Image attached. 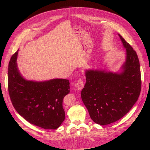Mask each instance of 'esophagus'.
<instances>
[{
  "instance_id": "obj_1",
  "label": "esophagus",
  "mask_w": 150,
  "mask_h": 150,
  "mask_svg": "<svg viewBox=\"0 0 150 150\" xmlns=\"http://www.w3.org/2000/svg\"><path fill=\"white\" fill-rule=\"evenodd\" d=\"M75 87L79 91L82 90V89L83 88V87H84V83H83V80H82V79L81 78L78 79V81L75 83Z\"/></svg>"
}]
</instances>
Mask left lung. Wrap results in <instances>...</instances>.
<instances>
[{
    "label": "left lung",
    "mask_w": 150,
    "mask_h": 150,
    "mask_svg": "<svg viewBox=\"0 0 150 150\" xmlns=\"http://www.w3.org/2000/svg\"><path fill=\"white\" fill-rule=\"evenodd\" d=\"M126 50V62L120 74L103 71L85 72L86 82L81 98L90 117L106 125L123 117L138 100L141 89L140 65L136 52L119 34Z\"/></svg>",
    "instance_id": "left-lung-1"
}]
</instances>
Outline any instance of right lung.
Listing matches in <instances>:
<instances>
[{
  "mask_svg": "<svg viewBox=\"0 0 150 150\" xmlns=\"http://www.w3.org/2000/svg\"><path fill=\"white\" fill-rule=\"evenodd\" d=\"M18 51L8 66V91L16 112L31 124L44 129H55L65 119L64 97L69 93L68 79H54L45 82L27 81L18 69Z\"/></svg>",
  "mask_w": 150,
  "mask_h": 150,
  "instance_id": "1",
  "label": "right lung"
}]
</instances>
